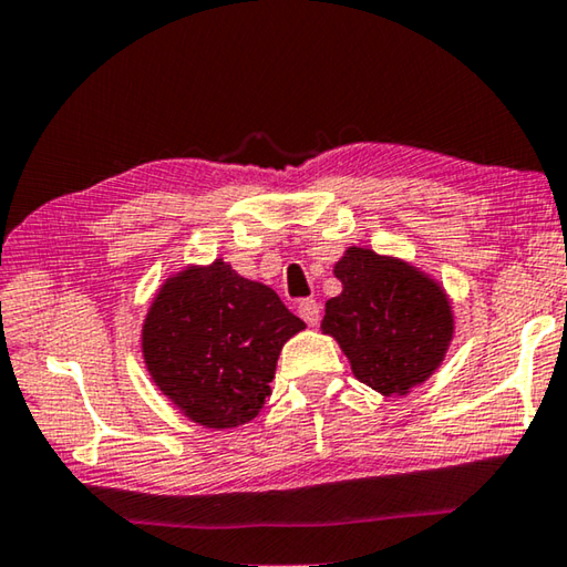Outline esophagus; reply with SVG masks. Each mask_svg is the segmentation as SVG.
Wrapping results in <instances>:
<instances>
[{"instance_id": "esophagus-1", "label": "esophagus", "mask_w": 567, "mask_h": 567, "mask_svg": "<svg viewBox=\"0 0 567 567\" xmlns=\"http://www.w3.org/2000/svg\"><path fill=\"white\" fill-rule=\"evenodd\" d=\"M297 312H300V317L310 327H315L319 322V305H317V300H302L300 305H297Z\"/></svg>"}]
</instances>
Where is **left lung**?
<instances>
[{"instance_id": "left-lung-1", "label": "left lung", "mask_w": 567, "mask_h": 567, "mask_svg": "<svg viewBox=\"0 0 567 567\" xmlns=\"http://www.w3.org/2000/svg\"><path fill=\"white\" fill-rule=\"evenodd\" d=\"M334 277L342 292L327 300L322 332L337 339L359 382L384 396L426 382L454 337V315L439 282L367 248H349Z\"/></svg>"}]
</instances>
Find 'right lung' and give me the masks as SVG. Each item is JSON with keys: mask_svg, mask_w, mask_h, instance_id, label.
<instances>
[{"mask_svg": "<svg viewBox=\"0 0 567 567\" xmlns=\"http://www.w3.org/2000/svg\"><path fill=\"white\" fill-rule=\"evenodd\" d=\"M300 329L275 290L215 260L168 277L141 344L153 382L185 416L230 429L260 414L282 344Z\"/></svg>", "mask_w": 567, "mask_h": 567, "instance_id": "1", "label": "right lung"}]
</instances>
